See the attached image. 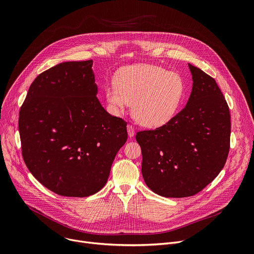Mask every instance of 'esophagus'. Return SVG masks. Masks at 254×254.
<instances>
[{
	"instance_id": "1",
	"label": "esophagus",
	"mask_w": 254,
	"mask_h": 254,
	"mask_svg": "<svg viewBox=\"0 0 254 254\" xmlns=\"http://www.w3.org/2000/svg\"><path fill=\"white\" fill-rule=\"evenodd\" d=\"M127 132H128L129 137H132L134 135V128L131 125H127Z\"/></svg>"
}]
</instances>
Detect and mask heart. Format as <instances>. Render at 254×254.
<instances>
[{"instance_id": "b5f03b06", "label": "heart", "mask_w": 254, "mask_h": 254, "mask_svg": "<svg viewBox=\"0 0 254 254\" xmlns=\"http://www.w3.org/2000/svg\"><path fill=\"white\" fill-rule=\"evenodd\" d=\"M182 95L180 76L156 65L128 66L118 74L117 84L105 87V98L114 113L123 114L133 102L134 120L147 127L172 120Z\"/></svg>"}]
</instances>
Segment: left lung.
<instances>
[{"mask_svg":"<svg viewBox=\"0 0 254 254\" xmlns=\"http://www.w3.org/2000/svg\"><path fill=\"white\" fill-rule=\"evenodd\" d=\"M193 87L186 106L166 125L140 130L141 174L163 197L202 191L223 169L230 149V113L214 78L189 64Z\"/></svg>","mask_w":254,"mask_h":254,"instance_id":"1","label":"left lung"}]
</instances>
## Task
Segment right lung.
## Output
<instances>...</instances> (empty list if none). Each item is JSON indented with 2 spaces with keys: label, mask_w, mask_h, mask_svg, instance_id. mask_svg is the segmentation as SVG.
Masks as SVG:
<instances>
[{
  "label": "right lung",
  "mask_w": 254,
  "mask_h": 254,
  "mask_svg": "<svg viewBox=\"0 0 254 254\" xmlns=\"http://www.w3.org/2000/svg\"><path fill=\"white\" fill-rule=\"evenodd\" d=\"M92 60L63 62L30 85L19 114L24 162L50 191L87 197L107 182L127 123L100 104Z\"/></svg>",
  "instance_id": "1"
}]
</instances>
